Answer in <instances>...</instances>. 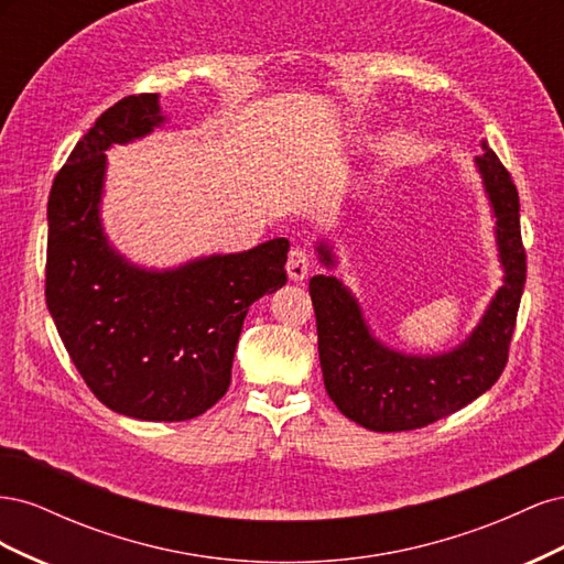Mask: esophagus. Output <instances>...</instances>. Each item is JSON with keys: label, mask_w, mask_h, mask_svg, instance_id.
<instances>
[{"label": "esophagus", "mask_w": 564, "mask_h": 564, "mask_svg": "<svg viewBox=\"0 0 564 564\" xmlns=\"http://www.w3.org/2000/svg\"><path fill=\"white\" fill-rule=\"evenodd\" d=\"M311 272V259L308 253H305V249L301 247H294L292 251H289V261H286V275L292 282H303L305 278H308Z\"/></svg>", "instance_id": "obj_1"}]
</instances>
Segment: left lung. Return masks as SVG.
I'll use <instances>...</instances> for the list:
<instances>
[{
    "label": "left lung",
    "mask_w": 564,
    "mask_h": 564,
    "mask_svg": "<svg viewBox=\"0 0 564 564\" xmlns=\"http://www.w3.org/2000/svg\"><path fill=\"white\" fill-rule=\"evenodd\" d=\"M480 148L475 172L491 212L503 275L482 317L460 344L433 355L392 348L373 334L350 286L334 275L311 278L324 388L338 412L367 431H414L445 419L487 392L506 367L527 272L520 199L487 141H480ZM315 251L324 268H338L336 245L327 237H319Z\"/></svg>",
    "instance_id": "obj_1"
}]
</instances>
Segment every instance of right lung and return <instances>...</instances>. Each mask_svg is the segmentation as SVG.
Masks as SVG:
<instances>
[{"instance_id": "right-lung-1", "label": "right lung", "mask_w": 564, "mask_h": 564, "mask_svg": "<svg viewBox=\"0 0 564 564\" xmlns=\"http://www.w3.org/2000/svg\"><path fill=\"white\" fill-rule=\"evenodd\" d=\"M160 94L127 96L75 145L48 195L46 308L94 395L141 421H187L230 386L249 305L286 282L289 240L141 265L104 226L108 155L162 129Z\"/></svg>"}]
</instances>
